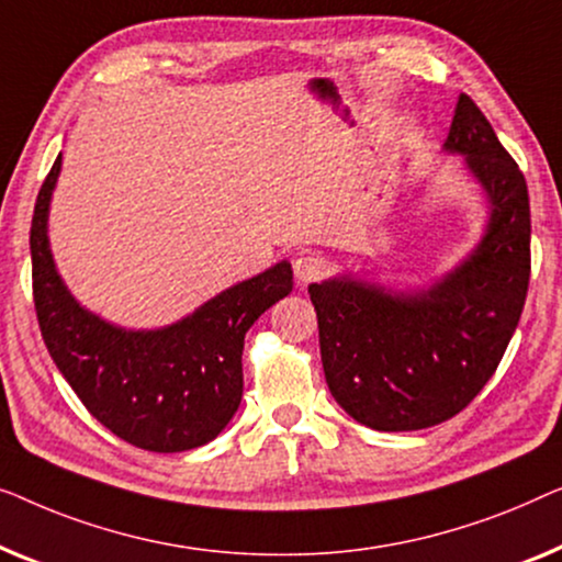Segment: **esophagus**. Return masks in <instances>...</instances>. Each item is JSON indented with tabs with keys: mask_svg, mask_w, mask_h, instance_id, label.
<instances>
[{
	"mask_svg": "<svg viewBox=\"0 0 562 562\" xmlns=\"http://www.w3.org/2000/svg\"><path fill=\"white\" fill-rule=\"evenodd\" d=\"M292 272H295L297 282H315L326 274V262L315 255H300L295 262H292Z\"/></svg>",
	"mask_w": 562,
	"mask_h": 562,
	"instance_id": "1",
	"label": "esophagus"
}]
</instances>
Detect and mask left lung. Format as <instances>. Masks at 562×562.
I'll use <instances>...</instances> for the list:
<instances>
[{"label": "left lung", "instance_id": "1", "mask_svg": "<svg viewBox=\"0 0 562 562\" xmlns=\"http://www.w3.org/2000/svg\"><path fill=\"white\" fill-rule=\"evenodd\" d=\"M486 195L481 241L428 288L351 274L313 282L328 390L353 420L402 432L461 413L499 367L529 284V195L492 124L461 93L446 145Z\"/></svg>", "mask_w": 562, "mask_h": 562}]
</instances>
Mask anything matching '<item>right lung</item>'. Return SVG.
<instances>
[{"mask_svg":"<svg viewBox=\"0 0 562 562\" xmlns=\"http://www.w3.org/2000/svg\"><path fill=\"white\" fill-rule=\"evenodd\" d=\"M60 162L63 155L37 193L30 228L37 323L55 367L116 438L153 453L205 446L239 409L244 336L292 292L290 262L232 284L170 326H114L78 303L55 270L47 213Z\"/></svg>","mask_w":562,"mask_h":562,"instance_id":"add662e5","label":"right lung"}]
</instances>
